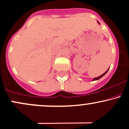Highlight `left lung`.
<instances>
[{
  "label": "left lung",
  "instance_id": "obj_1",
  "mask_svg": "<svg viewBox=\"0 0 129 129\" xmlns=\"http://www.w3.org/2000/svg\"><path fill=\"white\" fill-rule=\"evenodd\" d=\"M108 70H107V71H106L105 72V73H104V74H102V75L99 76V77H97V78H94V80H93V81H95V80H99V79H100V78H102V76H104V75H105V74H106V73H107V72H108Z\"/></svg>",
  "mask_w": 129,
  "mask_h": 129
}]
</instances>
